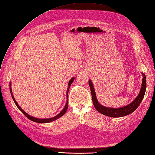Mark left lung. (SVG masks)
<instances>
[{
    "instance_id": "left-lung-1",
    "label": "left lung",
    "mask_w": 155,
    "mask_h": 155,
    "mask_svg": "<svg viewBox=\"0 0 155 155\" xmlns=\"http://www.w3.org/2000/svg\"><path fill=\"white\" fill-rule=\"evenodd\" d=\"M142 76H143V79H142L141 87L139 94L137 95V97L132 102L129 104L127 106H125L124 107L119 108L108 107L101 105V104L98 102L97 97H96V93L93 83H92L91 80H89V84L90 86L92 94V99H93V102L94 107L97 109V110L98 112H100V114L108 117H124L132 114V113L137 108V107L140 106V104L142 100H143L145 93L146 76L143 73H142Z\"/></svg>"
}]
</instances>
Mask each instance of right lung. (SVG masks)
<instances>
[{
    "mask_svg": "<svg viewBox=\"0 0 155 155\" xmlns=\"http://www.w3.org/2000/svg\"><path fill=\"white\" fill-rule=\"evenodd\" d=\"M74 79H75V78L74 77V78H71L70 80L69 81L68 85V89H67V91H66V97H67V99H68V91H69V89H70V87L71 84H72V82L74 81ZM10 93H11L12 97V98H13L14 101V103L15 104L16 106L18 107L19 110L21 111V112L23 113V114L25 115L28 119H30V120H32V121H34V122L38 123H49V122H52V121H53V120H55L58 119V118L61 117H62L63 115H64V114H66V111H67L68 106V100H67V101H66V105H65L64 107L63 108V110H62L58 115H57L55 116V117H52V118H49V119H38V118L34 117H32V116H31V115H29L28 114H27L25 111H24L22 110V109L21 108V107L18 105V104L17 103V102L15 101V98H14V96H13V94H12V88H11V83H10Z\"/></svg>",
    "mask_w": 155,
    "mask_h": 155,
    "instance_id": "obj_1",
    "label": "right lung"
}]
</instances>
